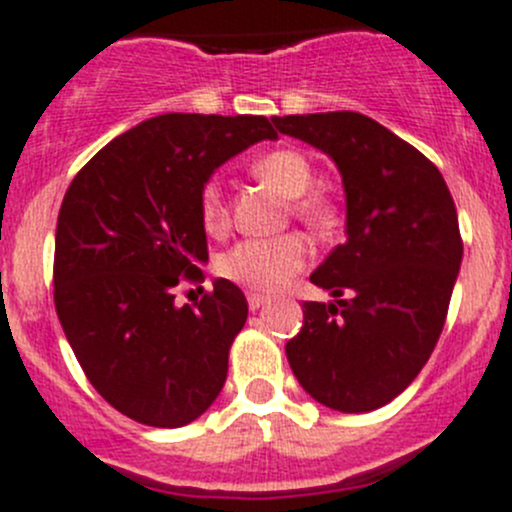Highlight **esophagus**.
Here are the masks:
<instances>
[{
  "label": "esophagus",
  "instance_id": "obj_1",
  "mask_svg": "<svg viewBox=\"0 0 512 512\" xmlns=\"http://www.w3.org/2000/svg\"><path fill=\"white\" fill-rule=\"evenodd\" d=\"M267 302H270V297H267V294H262V292L247 294V307H250L252 312H255V309H260V307H265Z\"/></svg>",
  "mask_w": 512,
  "mask_h": 512
}]
</instances>
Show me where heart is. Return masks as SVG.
I'll use <instances>...</instances> for the list:
<instances>
[{"mask_svg":"<svg viewBox=\"0 0 512 512\" xmlns=\"http://www.w3.org/2000/svg\"><path fill=\"white\" fill-rule=\"evenodd\" d=\"M252 175L287 198L289 210L304 225L324 230L337 218V205L324 190L314 188V165L307 153L299 148H272L252 160ZM200 220L213 235H220L230 223V208L223 188L215 178L205 180L200 188ZM307 240L297 232H285L277 237H250L237 242L218 260V272L235 285L252 292H277L307 265Z\"/></svg>","mask_w":512,"mask_h":512,"instance_id":"1","label":"heart"}]
</instances>
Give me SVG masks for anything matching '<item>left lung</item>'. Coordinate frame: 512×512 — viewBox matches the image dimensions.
<instances>
[{
	"label": "left lung",
	"instance_id": "left-lung-1",
	"mask_svg": "<svg viewBox=\"0 0 512 512\" xmlns=\"http://www.w3.org/2000/svg\"><path fill=\"white\" fill-rule=\"evenodd\" d=\"M272 123L332 156L347 193V240L309 277L334 302L302 304L287 361L319 404L381 409L416 379L446 324L463 257L456 203L431 160L364 113Z\"/></svg>",
	"mask_w": 512,
	"mask_h": 512
}]
</instances>
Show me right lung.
I'll return each mask as SVG.
<instances>
[{"label": "right lung", "instance_id": "obj_1", "mask_svg": "<svg viewBox=\"0 0 512 512\" xmlns=\"http://www.w3.org/2000/svg\"><path fill=\"white\" fill-rule=\"evenodd\" d=\"M262 138L265 116L163 113L113 138L71 180L56 223L54 304L91 386L123 416L156 428L195 421L218 399L247 302L215 280L200 302L208 240L200 188Z\"/></svg>", "mask_w": 512, "mask_h": 512}]
</instances>
